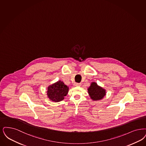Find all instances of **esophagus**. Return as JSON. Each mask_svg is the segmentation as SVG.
<instances>
[{
	"label": "esophagus",
	"mask_w": 146,
	"mask_h": 146,
	"mask_svg": "<svg viewBox=\"0 0 146 146\" xmlns=\"http://www.w3.org/2000/svg\"><path fill=\"white\" fill-rule=\"evenodd\" d=\"M74 85V86H80L81 84L79 83H75Z\"/></svg>",
	"instance_id": "1"
}]
</instances>
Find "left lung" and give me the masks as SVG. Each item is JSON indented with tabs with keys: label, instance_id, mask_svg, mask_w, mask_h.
Returning a JSON list of instances; mask_svg holds the SVG:
<instances>
[{
	"label": "left lung",
	"instance_id": "1",
	"mask_svg": "<svg viewBox=\"0 0 146 146\" xmlns=\"http://www.w3.org/2000/svg\"><path fill=\"white\" fill-rule=\"evenodd\" d=\"M88 93L92 100H99L103 99L106 95V90L98 86L96 82H92L88 88Z\"/></svg>",
	"mask_w": 146,
	"mask_h": 146
}]
</instances>
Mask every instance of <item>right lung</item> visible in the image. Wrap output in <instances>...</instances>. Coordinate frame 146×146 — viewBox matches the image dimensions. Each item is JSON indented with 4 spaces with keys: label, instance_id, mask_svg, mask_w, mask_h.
Returning <instances> with one entry per match:
<instances>
[{
    "label": "right lung",
    "instance_id": "obj_1",
    "mask_svg": "<svg viewBox=\"0 0 146 146\" xmlns=\"http://www.w3.org/2000/svg\"><path fill=\"white\" fill-rule=\"evenodd\" d=\"M69 88L63 82L59 80L48 87L47 96L54 102H58L64 99L68 92Z\"/></svg>",
    "mask_w": 146,
    "mask_h": 146
}]
</instances>
